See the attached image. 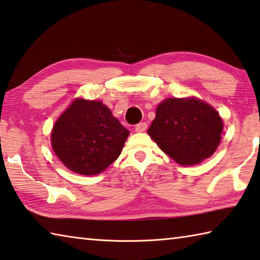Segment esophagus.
<instances>
[{
	"mask_svg": "<svg viewBox=\"0 0 260 260\" xmlns=\"http://www.w3.org/2000/svg\"><path fill=\"white\" fill-rule=\"evenodd\" d=\"M146 129H147V123H146V122H140V123H138V124L135 126V130L137 132H144Z\"/></svg>",
	"mask_w": 260,
	"mask_h": 260,
	"instance_id": "obj_1",
	"label": "esophagus"
}]
</instances>
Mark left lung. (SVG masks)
I'll list each match as a JSON object with an SVG mask.
<instances>
[{
  "label": "left lung",
  "instance_id": "left-lung-1",
  "mask_svg": "<svg viewBox=\"0 0 260 260\" xmlns=\"http://www.w3.org/2000/svg\"><path fill=\"white\" fill-rule=\"evenodd\" d=\"M223 122L212 106L196 99H168L148 129L159 148L181 165L208 158L219 145Z\"/></svg>",
  "mask_w": 260,
  "mask_h": 260
}]
</instances>
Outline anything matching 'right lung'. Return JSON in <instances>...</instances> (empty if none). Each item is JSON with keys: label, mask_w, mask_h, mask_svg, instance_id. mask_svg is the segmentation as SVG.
<instances>
[{"label": "right lung", "mask_w": 260, "mask_h": 260, "mask_svg": "<svg viewBox=\"0 0 260 260\" xmlns=\"http://www.w3.org/2000/svg\"><path fill=\"white\" fill-rule=\"evenodd\" d=\"M129 131L102 102L76 100L52 130V147L72 172L96 175L119 157Z\"/></svg>", "instance_id": "obj_1"}]
</instances>
